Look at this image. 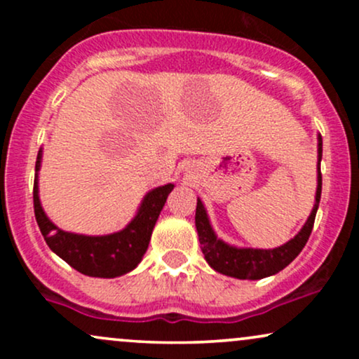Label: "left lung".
Instances as JSON below:
<instances>
[{"label": "left lung", "mask_w": 359, "mask_h": 359, "mask_svg": "<svg viewBox=\"0 0 359 359\" xmlns=\"http://www.w3.org/2000/svg\"><path fill=\"white\" fill-rule=\"evenodd\" d=\"M319 167H317V192L316 204L312 209L311 216L304 228L295 238L285 245L278 246L273 250H253V248H234V246L226 245L224 241L217 240L214 234L211 224H209L208 214L203 203L197 199L196 208V228L199 234L201 250H203L205 262L212 266L214 270L219 271L228 277L241 278V280H259L270 277V275L278 273L288 263L294 262L299 257L304 246L311 236L312 228H314L316 212L319 208L320 191H323V175H320V158H323V138L319 135Z\"/></svg>", "instance_id": "left-lung-1"}]
</instances>
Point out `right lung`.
Masks as SVG:
<instances>
[{"mask_svg": "<svg viewBox=\"0 0 359 359\" xmlns=\"http://www.w3.org/2000/svg\"><path fill=\"white\" fill-rule=\"evenodd\" d=\"M40 158H42V154L39 151L35 163L36 172L40 168ZM172 189H174V184H167L148 192L135 219L123 231L108 234V236H82V234L62 231L45 216L40 205L39 185L35 179V219L48 248L59 255L64 262H67L72 269L88 277L114 278L131 271L142 262L155 222Z\"/></svg>", "mask_w": 359, "mask_h": 359, "instance_id": "right-lung-1", "label": "right lung"}]
</instances>
